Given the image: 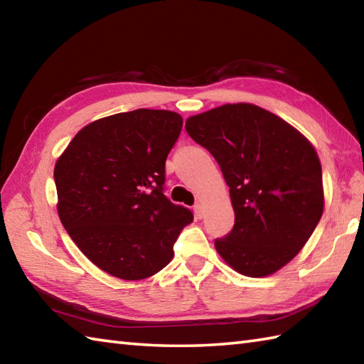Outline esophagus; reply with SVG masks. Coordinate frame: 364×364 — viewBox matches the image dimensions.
Masks as SVG:
<instances>
[{
    "instance_id": "obj_1",
    "label": "esophagus",
    "mask_w": 364,
    "mask_h": 364,
    "mask_svg": "<svg viewBox=\"0 0 364 364\" xmlns=\"http://www.w3.org/2000/svg\"><path fill=\"white\" fill-rule=\"evenodd\" d=\"M194 213H196V218L197 219H202L203 218V206L200 203L194 205Z\"/></svg>"
}]
</instances>
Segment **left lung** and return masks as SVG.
I'll list each match as a JSON object with an SVG mask.
<instances>
[{
  "label": "left lung",
  "mask_w": 364,
  "mask_h": 364,
  "mask_svg": "<svg viewBox=\"0 0 364 364\" xmlns=\"http://www.w3.org/2000/svg\"><path fill=\"white\" fill-rule=\"evenodd\" d=\"M186 131L218 161L230 188L235 225L215 239V250L247 277H266L288 264L323 211L322 168L313 145L249 103L194 115Z\"/></svg>",
  "instance_id": "1"
}]
</instances>
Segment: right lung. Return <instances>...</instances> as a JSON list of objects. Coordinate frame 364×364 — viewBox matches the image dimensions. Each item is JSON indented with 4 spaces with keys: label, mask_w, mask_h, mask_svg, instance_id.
<instances>
[{
    "label": "right lung",
    "mask_w": 364,
    "mask_h": 364,
    "mask_svg": "<svg viewBox=\"0 0 364 364\" xmlns=\"http://www.w3.org/2000/svg\"><path fill=\"white\" fill-rule=\"evenodd\" d=\"M180 114L136 109L84 127L54 167L58 213L86 257L122 280L166 267L194 214L164 196Z\"/></svg>",
    "instance_id": "obj_1"
}]
</instances>
